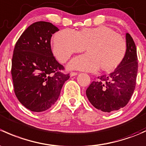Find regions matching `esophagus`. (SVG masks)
<instances>
[{"mask_svg": "<svg viewBox=\"0 0 146 146\" xmlns=\"http://www.w3.org/2000/svg\"><path fill=\"white\" fill-rule=\"evenodd\" d=\"M78 75V73H76V72H71V73H70V77H73V76H76Z\"/></svg>", "mask_w": 146, "mask_h": 146, "instance_id": "esophagus-1", "label": "esophagus"}]
</instances>
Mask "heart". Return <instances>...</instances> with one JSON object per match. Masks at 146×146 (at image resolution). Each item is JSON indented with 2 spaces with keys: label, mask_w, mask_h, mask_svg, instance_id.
I'll use <instances>...</instances> for the list:
<instances>
[{
  "label": "heart",
  "mask_w": 146,
  "mask_h": 146,
  "mask_svg": "<svg viewBox=\"0 0 146 146\" xmlns=\"http://www.w3.org/2000/svg\"><path fill=\"white\" fill-rule=\"evenodd\" d=\"M88 53L73 58L68 67L86 71H94L100 67L110 71L122 62L127 52L125 38L110 27L100 26L75 31L64 29L53 38V51L61 62H65L73 54L85 50Z\"/></svg>",
  "instance_id": "1"
}]
</instances>
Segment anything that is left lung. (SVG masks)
<instances>
[{"label": "left lung", "instance_id": "left-lung-1", "mask_svg": "<svg viewBox=\"0 0 146 146\" xmlns=\"http://www.w3.org/2000/svg\"><path fill=\"white\" fill-rule=\"evenodd\" d=\"M127 52L124 59L113 73L101 76L86 90L89 101L96 109L110 113L125 107L136 87L138 59L136 45L129 33H126Z\"/></svg>", "mask_w": 146, "mask_h": 146}]
</instances>
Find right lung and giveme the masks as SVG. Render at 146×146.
Wrapping results in <instances>:
<instances>
[{
  "instance_id": "1",
  "label": "right lung",
  "mask_w": 146,
  "mask_h": 146,
  "mask_svg": "<svg viewBox=\"0 0 146 146\" xmlns=\"http://www.w3.org/2000/svg\"><path fill=\"white\" fill-rule=\"evenodd\" d=\"M59 30L47 21L33 23L21 34L14 49V90L19 102L31 111H45L53 106L70 78L61 72L64 66L51 50V37Z\"/></svg>"
}]
</instances>
